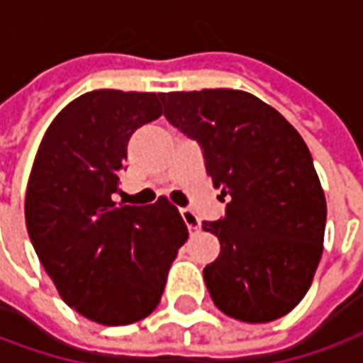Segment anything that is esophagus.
<instances>
[{
	"label": "esophagus",
	"mask_w": 363,
	"mask_h": 363,
	"mask_svg": "<svg viewBox=\"0 0 363 363\" xmlns=\"http://www.w3.org/2000/svg\"><path fill=\"white\" fill-rule=\"evenodd\" d=\"M181 216L186 223V227H189L190 233H196V230L200 229V219L194 216V211H190V209H181Z\"/></svg>",
	"instance_id": "1"
}]
</instances>
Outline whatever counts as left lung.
I'll return each instance as SVG.
<instances>
[{
  "label": "left lung",
  "instance_id": "left-lung-1",
  "mask_svg": "<svg viewBox=\"0 0 363 363\" xmlns=\"http://www.w3.org/2000/svg\"><path fill=\"white\" fill-rule=\"evenodd\" d=\"M165 117L203 150L227 200L203 230L221 252L203 267L213 304L229 318L267 323L310 289L323 254L327 203L302 136L277 109L242 90L160 94Z\"/></svg>",
  "mask_w": 363,
  "mask_h": 363
}]
</instances>
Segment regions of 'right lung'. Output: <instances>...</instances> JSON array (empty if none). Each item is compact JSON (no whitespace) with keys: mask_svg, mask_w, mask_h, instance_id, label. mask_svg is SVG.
Returning <instances> with one entry per match:
<instances>
[{"mask_svg":"<svg viewBox=\"0 0 363 363\" xmlns=\"http://www.w3.org/2000/svg\"><path fill=\"white\" fill-rule=\"evenodd\" d=\"M161 113L160 94H82L52 121L32 165L24 198L32 246L59 296L99 325L147 318L189 238L167 198L111 200L130 136Z\"/></svg>","mask_w":363,"mask_h":363,"instance_id":"1","label":"right lung"}]
</instances>
